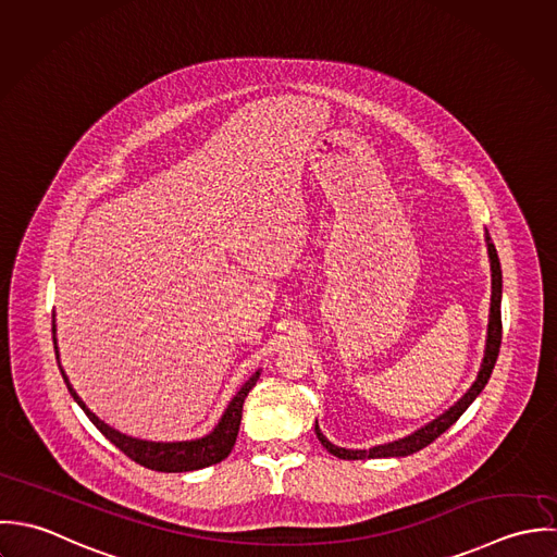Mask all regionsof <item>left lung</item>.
I'll return each mask as SVG.
<instances>
[{
  "mask_svg": "<svg viewBox=\"0 0 557 557\" xmlns=\"http://www.w3.org/2000/svg\"><path fill=\"white\" fill-rule=\"evenodd\" d=\"M486 240V251H488V262H491V312H488V330H486V346H484V359L478 372V379L473 381V385L467 389V394L454 403L445 413L440 418H435L433 422H429L426 426H422L420 431L392 442V444L374 445L370 449H346V447H337L332 444L319 429V422L314 426V433L319 437V442L323 447H327L330 454H334L337 458L344 460H363V458H389V456H409L413 451H420L422 447L433 444L440 435H444L445 431L467 411V407L480 396V392L484 389V385L491 379V372L495 368L497 355H499V344H502V267H499V258H497V249L491 243L488 232L484 234Z\"/></svg>",
  "mask_w": 557,
  "mask_h": 557,
  "instance_id": "1",
  "label": "left lung"
}]
</instances>
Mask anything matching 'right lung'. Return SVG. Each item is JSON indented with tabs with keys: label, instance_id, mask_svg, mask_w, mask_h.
Listing matches in <instances>:
<instances>
[{
	"label": "right lung",
	"instance_id": "add662e5",
	"mask_svg": "<svg viewBox=\"0 0 557 557\" xmlns=\"http://www.w3.org/2000/svg\"><path fill=\"white\" fill-rule=\"evenodd\" d=\"M53 348H55V359H60L58 352V339H55V321H53ZM60 372L64 376V383L71 392V396L75 398V403L84 409V413L90 418V422L112 442L117 449H122L131 460L154 469V471H165V473H181V471H196V469H205L211 467L215 462H222L223 458L232 451L236 435H238V426H240V416H243V403L249 394V389L256 385L260 370L253 372L249 376V381H245V385L236 392V396L230 400L227 409L223 411L220 424L202 440H191V442H172V444H163V442H144V440H135L128 435H122L120 431H115L112 426H108L103 420H99L88 407L86 403L77 396V392L73 389V385L69 383V376L64 374L62 366Z\"/></svg>",
	"mask_w": 557,
	"mask_h": 557
}]
</instances>
